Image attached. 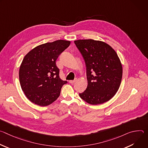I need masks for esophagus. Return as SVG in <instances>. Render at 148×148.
<instances>
[{
  "label": "esophagus",
  "mask_w": 148,
  "mask_h": 148,
  "mask_svg": "<svg viewBox=\"0 0 148 148\" xmlns=\"http://www.w3.org/2000/svg\"><path fill=\"white\" fill-rule=\"evenodd\" d=\"M76 81H77V78H75L74 80H70V81H69V82L71 83V84H73V83H74Z\"/></svg>",
  "instance_id": "1"
}]
</instances>
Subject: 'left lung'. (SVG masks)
Wrapping results in <instances>:
<instances>
[{
    "instance_id": "8db88e82",
    "label": "left lung",
    "mask_w": 148,
    "mask_h": 148,
    "mask_svg": "<svg viewBox=\"0 0 148 148\" xmlns=\"http://www.w3.org/2000/svg\"><path fill=\"white\" fill-rule=\"evenodd\" d=\"M85 61L88 85L79 94L91 105L103 103L118 91L122 80V66L116 51L107 43L92 39L74 41Z\"/></svg>"
}]
</instances>
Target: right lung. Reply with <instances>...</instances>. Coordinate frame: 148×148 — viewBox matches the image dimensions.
<instances>
[{
	"instance_id": "add662e5",
	"label": "right lung",
	"mask_w": 148,
	"mask_h": 148,
	"mask_svg": "<svg viewBox=\"0 0 148 148\" xmlns=\"http://www.w3.org/2000/svg\"><path fill=\"white\" fill-rule=\"evenodd\" d=\"M70 41L58 40L39 45L24 57L19 69L21 88L32 102L41 107L52 103L67 83L59 77L56 61L70 45Z\"/></svg>"
}]
</instances>
